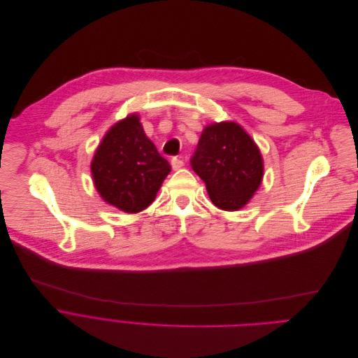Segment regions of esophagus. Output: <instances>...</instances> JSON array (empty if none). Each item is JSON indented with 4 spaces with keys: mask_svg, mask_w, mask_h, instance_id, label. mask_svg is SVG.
<instances>
[{
    "mask_svg": "<svg viewBox=\"0 0 358 358\" xmlns=\"http://www.w3.org/2000/svg\"><path fill=\"white\" fill-rule=\"evenodd\" d=\"M171 165H172L173 171H178V169H180L183 166V159L180 157H175V158H172Z\"/></svg>",
    "mask_w": 358,
    "mask_h": 358,
    "instance_id": "obj_1",
    "label": "esophagus"
}]
</instances>
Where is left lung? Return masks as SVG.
<instances>
[{
    "mask_svg": "<svg viewBox=\"0 0 358 358\" xmlns=\"http://www.w3.org/2000/svg\"><path fill=\"white\" fill-rule=\"evenodd\" d=\"M190 165L206 183L213 204L229 211L248 203L264 175L258 147L236 122L207 125Z\"/></svg>",
    "mask_w": 358,
    "mask_h": 358,
    "instance_id": "1",
    "label": "left lung"
}]
</instances>
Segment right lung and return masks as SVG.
<instances>
[{
	"mask_svg": "<svg viewBox=\"0 0 358 358\" xmlns=\"http://www.w3.org/2000/svg\"><path fill=\"white\" fill-rule=\"evenodd\" d=\"M169 172V162L145 135L136 114L108 129L92 162L93 180L100 196L127 213L147 208Z\"/></svg>",
	"mask_w": 358,
	"mask_h": 358,
	"instance_id": "obj_1",
	"label": "right lung"
}]
</instances>
